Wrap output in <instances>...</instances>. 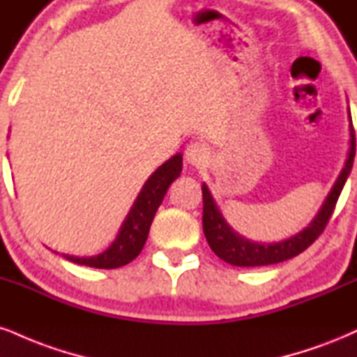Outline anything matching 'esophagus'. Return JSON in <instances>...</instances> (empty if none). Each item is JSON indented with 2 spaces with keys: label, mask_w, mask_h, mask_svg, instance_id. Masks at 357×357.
Listing matches in <instances>:
<instances>
[{
  "label": "esophagus",
  "mask_w": 357,
  "mask_h": 357,
  "mask_svg": "<svg viewBox=\"0 0 357 357\" xmlns=\"http://www.w3.org/2000/svg\"><path fill=\"white\" fill-rule=\"evenodd\" d=\"M209 154H211V151H209V148L203 143H191L188 144L186 151H184V158H186V161L190 162L191 166H204L208 165L209 161Z\"/></svg>",
  "instance_id": "1"
}]
</instances>
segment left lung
<instances>
[{"mask_svg":"<svg viewBox=\"0 0 357 357\" xmlns=\"http://www.w3.org/2000/svg\"><path fill=\"white\" fill-rule=\"evenodd\" d=\"M351 118V114H349ZM356 154V137L353 123H351V148L349 154H347L346 165L342 167L341 174H339L336 184L331 190L329 196L326 197L323 208L319 209L317 216L312 220L306 229L298 233L293 238L284 239L281 243H255L249 241L244 236L238 234L236 231L227 225L225 218L214 203L211 192H209L208 186L203 184V231L206 236V241L214 251V255L226 261L227 264L241 266V268H252V266H268L276 264L281 261L291 259V257L298 256L304 249H307L312 243L319 238L321 233L324 231L326 225H328L329 218L333 216L334 208L341 195L344 183L349 176L351 169H353Z\"/></svg>","mask_w":357,"mask_h":357,"instance_id":"left-lung-1","label":"left lung"}]
</instances>
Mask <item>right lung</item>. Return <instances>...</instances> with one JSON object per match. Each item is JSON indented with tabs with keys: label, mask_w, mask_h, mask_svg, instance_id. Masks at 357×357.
Returning <instances> with one entry per match:
<instances>
[{
	"label": "right lung",
	"mask_w": 357,
	"mask_h": 357,
	"mask_svg": "<svg viewBox=\"0 0 357 357\" xmlns=\"http://www.w3.org/2000/svg\"><path fill=\"white\" fill-rule=\"evenodd\" d=\"M181 171L183 154H176L149 176L143 190L137 195L130 213H128L118 236L105 252L91 257H78L70 255H63V257H66L71 263L100 269H114L131 263L139 255L146 239H148L153 218L162 199H165L167 188L181 174Z\"/></svg>",
	"instance_id": "obj_1"
}]
</instances>
